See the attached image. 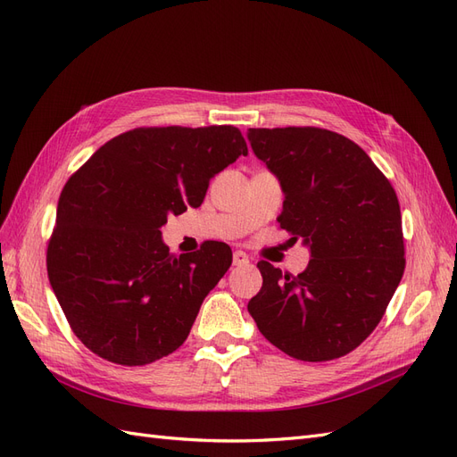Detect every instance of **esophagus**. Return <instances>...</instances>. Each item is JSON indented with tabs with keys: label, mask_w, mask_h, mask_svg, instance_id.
<instances>
[{
	"label": "esophagus",
	"mask_w": 457,
	"mask_h": 457,
	"mask_svg": "<svg viewBox=\"0 0 457 457\" xmlns=\"http://www.w3.org/2000/svg\"><path fill=\"white\" fill-rule=\"evenodd\" d=\"M232 262H234V265H237V267H242V265H247V262H250V257H247L244 252H234Z\"/></svg>",
	"instance_id": "34e87169"
}]
</instances>
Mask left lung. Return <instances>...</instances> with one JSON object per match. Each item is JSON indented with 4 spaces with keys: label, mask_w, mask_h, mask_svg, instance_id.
Wrapping results in <instances>:
<instances>
[{
    "label": "left lung",
    "mask_w": 457,
    "mask_h": 457,
    "mask_svg": "<svg viewBox=\"0 0 457 457\" xmlns=\"http://www.w3.org/2000/svg\"><path fill=\"white\" fill-rule=\"evenodd\" d=\"M247 139L280 179V228L311 247L297 276L259 261L262 287L247 311L261 334L297 361L349 354L376 329L404 274L396 192L366 152L336 131L257 128Z\"/></svg>",
    "instance_id": "left-lung-1"
}]
</instances>
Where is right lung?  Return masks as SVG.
<instances>
[{
    "label": "right lung",
    "instance_id": "1",
    "mask_svg": "<svg viewBox=\"0 0 457 457\" xmlns=\"http://www.w3.org/2000/svg\"><path fill=\"white\" fill-rule=\"evenodd\" d=\"M247 145L234 126L137 128L68 179L47 245V274L76 337L96 356L145 366L177 351L232 262L207 240L171 255L160 228L200 207L212 177Z\"/></svg>",
    "mask_w": 457,
    "mask_h": 457
}]
</instances>
